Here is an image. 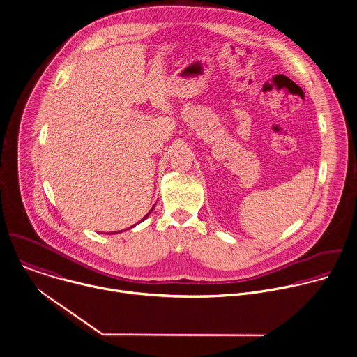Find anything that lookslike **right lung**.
<instances>
[{"label":"right lung","instance_id":"1","mask_svg":"<svg viewBox=\"0 0 357 357\" xmlns=\"http://www.w3.org/2000/svg\"><path fill=\"white\" fill-rule=\"evenodd\" d=\"M153 208H154V207H153ZM153 208H151V210H150V211H149V213H147V215H144V217H143V220H146V218H147V217H149V214H150V213H151V211H153ZM143 220H142V221H143ZM115 234H116V232H115Z\"/></svg>","mask_w":357,"mask_h":357}]
</instances>
